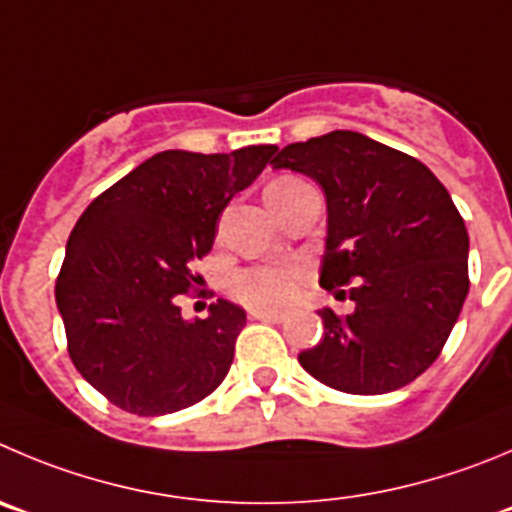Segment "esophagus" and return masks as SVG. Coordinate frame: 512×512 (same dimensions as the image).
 I'll list each match as a JSON object with an SVG mask.
<instances>
[{
	"instance_id": "obj_1",
	"label": "esophagus",
	"mask_w": 512,
	"mask_h": 512,
	"mask_svg": "<svg viewBox=\"0 0 512 512\" xmlns=\"http://www.w3.org/2000/svg\"><path fill=\"white\" fill-rule=\"evenodd\" d=\"M252 321H267V323H280L285 318L278 310H265V308H252L250 310Z\"/></svg>"
}]
</instances>
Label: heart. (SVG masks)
Here are the masks:
<instances>
[{
	"mask_svg": "<svg viewBox=\"0 0 512 512\" xmlns=\"http://www.w3.org/2000/svg\"><path fill=\"white\" fill-rule=\"evenodd\" d=\"M293 176L272 181L270 186H288L293 184ZM303 267L293 265V262H267V265H250L237 270L229 278V290L234 298H240L242 303L252 305V308H283L290 303L295 295V285H298Z\"/></svg>",
	"mask_w": 512,
	"mask_h": 512,
	"instance_id": "1",
	"label": "heart"
}]
</instances>
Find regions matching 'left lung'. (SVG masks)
<instances>
[{
  "instance_id": "1",
  "label": "left lung",
  "mask_w": 512,
  "mask_h": 512,
  "mask_svg": "<svg viewBox=\"0 0 512 512\" xmlns=\"http://www.w3.org/2000/svg\"><path fill=\"white\" fill-rule=\"evenodd\" d=\"M321 186L328 204L321 288L356 303L318 310L323 336L298 356L346 394L401 389L437 361L470 290L465 219L414 156L356 131L290 143L270 161Z\"/></svg>"
}]
</instances>
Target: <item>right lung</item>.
Returning <instances> with one entry per match:
<instances>
[{
    "label": "right lung",
    "mask_w": 512,
    "mask_h": 512,
    "mask_svg": "<svg viewBox=\"0 0 512 512\" xmlns=\"http://www.w3.org/2000/svg\"><path fill=\"white\" fill-rule=\"evenodd\" d=\"M275 151H161L80 214L57 275V310L75 369L123 412H179L227 376L245 310L219 298L207 318L184 321L179 295L202 280L191 265L212 250L219 214Z\"/></svg>",
    "instance_id": "add662e5"
}]
</instances>
